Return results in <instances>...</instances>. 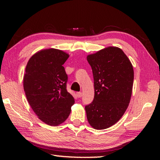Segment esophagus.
<instances>
[{
    "instance_id": "1",
    "label": "esophagus",
    "mask_w": 160,
    "mask_h": 160,
    "mask_svg": "<svg viewBox=\"0 0 160 160\" xmlns=\"http://www.w3.org/2000/svg\"><path fill=\"white\" fill-rule=\"evenodd\" d=\"M76 96H77L78 98H81V97H82V92H77L76 93Z\"/></svg>"
}]
</instances>
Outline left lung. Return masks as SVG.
I'll use <instances>...</instances> for the list:
<instances>
[{
	"label": "left lung",
	"instance_id": "obj_1",
	"mask_svg": "<svg viewBox=\"0 0 160 160\" xmlns=\"http://www.w3.org/2000/svg\"><path fill=\"white\" fill-rule=\"evenodd\" d=\"M92 69L95 94L86 105L87 118L95 129H105L122 117L130 102L134 72L121 49L109 47L87 56Z\"/></svg>",
	"mask_w": 160,
	"mask_h": 160
}]
</instances>
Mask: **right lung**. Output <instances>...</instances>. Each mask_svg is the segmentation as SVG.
Wrapping results in <instances>:
<instances>
[{
	"mask_svg": "<svg viewBox=\"0 0 160 160\" xmlns=\"http://www.w3.org/2000/svg\"><path fill=\"white\" fill-rule=\"evenodd\" d=\"M69 58L58 49L40 51L26 66L24 91L33 111L47 124L58 126L71 113L74 98L67 90L68 76L62 66Z\"/></svg>",
	"mask_w": 160,
	"mask_h": 160,
	"instance_id": "right-lung-1",
	"label": "right lung"
}]
</instances>
